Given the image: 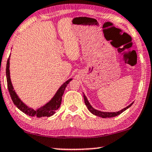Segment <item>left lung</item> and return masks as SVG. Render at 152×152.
<instances>
[{"mask_svg":"<svg viewBox=\"0 0 152 152\" xmlns=\"http://www.w3.org/2000/svg\"><path fill=\"white\" fill-rule=\"evenodd\" d=\"M83 98H84V101H85V104L86 105V107H88V110L90 111V112L92 113V114L95 115L96 116H98V117H101V118H113V117H115V116H118V115L121 114L122 112H124V111L126 110L127 108H129L130 106L132 105L133 103H132L130 105H129L127 107H125L124 109L118 111V112H113V113H108V112H102V111H100V110H96L94 109V107H92V106L91 105V104L89 103L88 100L87 98L86 97L85 95L83 94Z\"/></svg>","mask_w":152,"mask_h":152,"instance_id":"8db88e82","label":"left lung"}]
</instances>
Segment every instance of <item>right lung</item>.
<instances>
[{
    "mask_svg": "<svg viewBox=\"0 0 152 152\" xmlns=\"http://www.w3.org/2000/svg\"><path fill=\"white\" fill-rule=\"evenodd\" d=\"M10 56H9L8 61H7L6 64V78H7V83H8V91L10 93L11 99L13 102V103L16 105V107L18 109H20L22 112L27 115L31 117H37V118H42V117H50L56 113V110L59 108L61 105L62 96H63L64 92L66 87L67 84H69L72 78H70L68 81L65 82L63 85L61 86L58 91H56V94L54 97L51 99L50 101H49L47 104L39 108L34 110L30 108L28 106H27L22 100L20 99L19 97L16 94L13 87H12L11 80H10Z\"/></svg>",
    "mask_w": 152,
    "mask_h": 152,
    "instance_id": "add662e5",
    "label": "right lung"
}]
</instances>
